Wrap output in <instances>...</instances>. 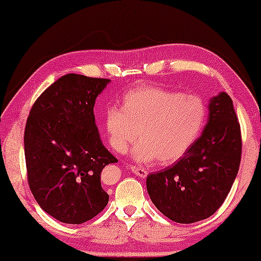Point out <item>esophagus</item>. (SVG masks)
Listing matches in <instances>:
<instances>
[{
  "label": "esophagus",
  "instance_id": "34e87169",
  "mask_svg": "<svg viewBox=\"0 0 261 261\" xmlns=\"http://www.w3.org/2000/svg\"><path fill=\"white\" fill-rule=\"evenodd\" d=\"M130 170L133 171L134 174H137V176L140 178H146L148 174L147 171H146L144 167H140V166H132Z\"/></svg>",
  "mask_w": 261,
  "mask_h": 261
}]
</instances>
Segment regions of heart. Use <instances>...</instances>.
Listing matches in <instances>:
<instances>
[{
    "instance_id": "1",
    "label": "heart",
    "mask_w": 261,
    "mask_h": 261,
    "mask_svg": "<svg viewBox=\"0 0 261 261\" xmlns=\"http://www.w3.org/2000/svg\"><path fill=\"white\" fill-rule=\"evenodd\" d=\"M205 119V105L198 96L141 85L123 95L121 109L106 110L105 129L117 153H126L139 134L141 141L132 149V158L170 165L194 146Z\"/></svg>"
}]
</instances>
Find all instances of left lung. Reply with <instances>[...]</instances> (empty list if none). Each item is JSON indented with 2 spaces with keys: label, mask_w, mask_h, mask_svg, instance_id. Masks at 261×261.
<instances>
[{
  "label": "left lung",
  "mask_w": 261,
  "mask_h": 261,
  "mask_svg": "<svg viewBox=\"0 0 261 261\" xmlns=\"http://www.w3.org/2000/svg\"><path fill=\"white\" fill-rule=\"evenodd\" d=\"M241 130L233 101L220 92L209 101V117L194 146L172 166L147 176L153 204L178 223L208 219L222 205L241 162Z\"/></svg>",
  "instance_id": "8db88e82"
}]
</instances>
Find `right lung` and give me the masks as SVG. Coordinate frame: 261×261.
Here are the masks:
<instances>
[{
	"mask_svg": "<svg viewBox=\"0 0 261 261\" xmlns=\"http://www.w3.org/2000/svg\"><path fill=\"white\" fill-rule=\"evenodd\" d=\"M109 82L67 73L39 96L27 119L28 184L41 209L60 222L84 223L108 204L101 172L117 159L101 141L94 106Z\"/></svg>",
	"mask_w": 261,
	"mask_h": 261,
	"instance_id": "right-lung-1",
	"label": "right lung"
}]
</instances>
